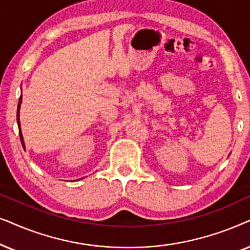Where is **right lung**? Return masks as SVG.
<instances>
[{
    "instance_id": "obj_1",
    "label": "right lung",
    "mask_w": 250,
    "mask_h": 250,
    "mask_svg": "<svg viewBox=\"0 0 250 250\" xmlns=\"http://www.w3.org/2000/svg\"><path fill=\"white\" fill-rule=\"evenodd\" d=\"M21 102H22V98H21H21H19V103H18V109H17V122H18V128H19V136H21V141L22 147H25V143H24V138H22V134H21V121H19V108H21Z\"/></svg>"
}]
</instances>
